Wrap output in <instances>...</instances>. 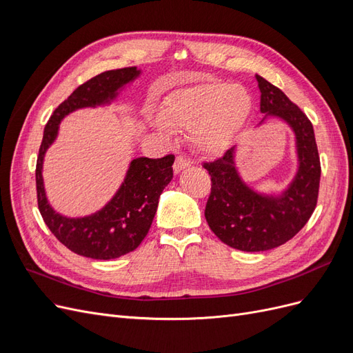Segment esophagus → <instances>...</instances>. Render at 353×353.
Wrapping results in <instances>:
<instances>
[{
  "label": "esophagus",
  "instance_id": "34e87169",
  "mask_svg": "<svg viewBox=\"0 0 353 353\" xmlns=\"http://www.w3.org/2000/svg\"><path fill=\"white\" fill-rule=\"evenodd\" d=\"M191 166V162L187 159V157H183V156H178L175 159V163H174V172L175 174H179L181 170H184L185 168Z\"/></svg>",
  "mask_w": 353,
  "mask_h": 353
}]
</instances>
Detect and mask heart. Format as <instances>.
Here are the masks:
<instances>
[{
    "label": "heart",
    "instance_id": "1",
    "mask_svg": "<svg viewBox=\"0 0 353 353\" xmlns=\"http://www.w3.org/2000/svg\"><path fill=\"white\" fill-rule=\"evenodd\" d=\"M252 112V97L240 85L200 82L170 92L153 119L160 131L188 128L190 143L199 152L218 154L236 141Z\"/></svg>",
    "mask_w": 353,
    "mask_h": 353
}]
</instances>
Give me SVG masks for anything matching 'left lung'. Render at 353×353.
I'll return each instance as SVG.
<instances>
[{
  "label": "left lung",
  "instance_id": "obj_1",
  "mask_svg": "<svg viewBox=\"0 0 353 353\" xmlns=\"http://www.w3.org/2000/svg\"><path fill=\"white\" fill-rule=\"evenodd\" d=\"M261 90V112L292 128L296 137L297 172L280 194L254 191L241 179L236 168V147L215 162L205 163L212 181L205 216L210 230L222 241L243 252L279 248L301 231L311 218L318 200V148L311 121L287 95L256 74Z\"/></svg>",
  "mask_w": 353,
  "mask_h": 353
}]
</instances>
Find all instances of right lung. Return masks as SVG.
Returning a JSON list of instances; mask_svg holds the SVG:
<instances>
[{
	"mask_svg": "<svg viewBox=\"0 0 353 353\" xmlns=\"http://www.w3.org/2000/svg\"><path fill=\"white\" fill-rule=\"evenodd\" d=\"M137 68L103 72L79 85L51 114L37 160V197L41 216L56 239L73 253L109 261L135 250L147 236L156 215L159 197L174 176L175 156L137 157L130 163L119 190L112 200L88 216L68 218L50 206L46 196L42 163L48 147L56 141L59 125L69 113L110 104L126 83L140 77Z\"/></svg>",
	"mask_w": 353,
	"mask_h": 353,
	"instance_id": "obj_1",
	"label": "right lung"
}]
</instances>
